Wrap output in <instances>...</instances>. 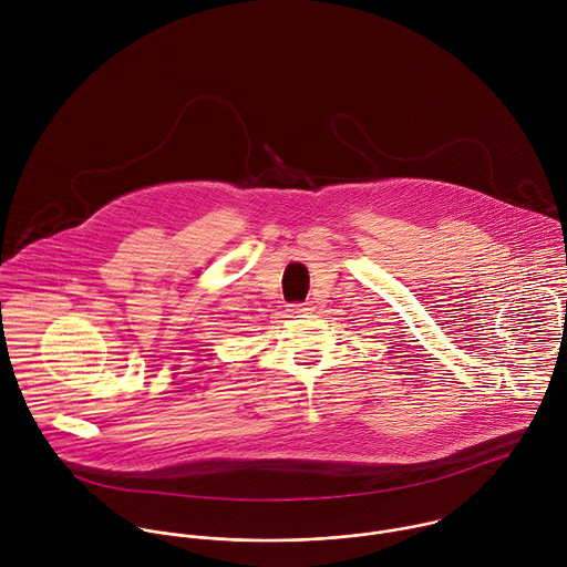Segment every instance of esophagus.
Here are the masks:
<instances>
[{
  "instance_id": "34e87169",
  "label": "esophagus",
  "mask_w": 567,
  "mask_h": 567,
  "mask_svg": "<svg viewBox=\"0 0 567 567\" xmlns=\"http://www.w3.org/2000/svg\"><path fill=\"white\" fill-rule=\"evenodd\" d=\"M287 311H289L291 318H302V316H307L311 309H309L307 305H298V302H296V305H289Z\"/></svg>"
}]
</instances>
